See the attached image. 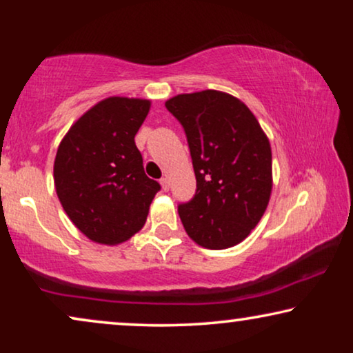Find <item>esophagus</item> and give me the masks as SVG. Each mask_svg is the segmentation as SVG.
Here are the masks:
<instances>
[{
  "label": "esophagus",
  "mask_w": 353,
  "mask_h": 353,
  "mask_svg": "<svg viewBox=\"0 0 353 353\" xmlns=\"http://www.w3.org/2000/svg\"><path fill=\"white\" fill-rule=\"evenodd\" d=\"M161 185H162V190L163 191H168V178L167 176L161 178Z\"/></svg>",
  "instance_id": "obj_1"
}]
</instances>
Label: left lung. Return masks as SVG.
<instances>
[{
	"label": "left lung",
	"instance_id": "obj_1",
	"mask_svg": "<svg viewBox=\"0 0 353 353\" xmlns=\"http://www.w3.org/2000/svg\"><path fill=\"white\" fill-rule=\"evenodd\" d=\"M183 125L196 175V194L178 205L190 238L228 249L250 234L272 194V148L248 105L223 91L178 94L165 103Z\"/></svg>",
	"mask_w": 353,
	"mask_h": 353
}]
</instances>
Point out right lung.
Here are the masks:
<instances>
[{"label":"right lung","mask_w":353,"mask_h":353,"mask_svg":"<svg viewBox=\"0 0 353 353\" xmlns=\"http://www.w3.org/2000/svg\"><path fill=\"white\" fill-rule=\"evenodd\" d=\"M151 101L112 96L72 125L57 148L54 186L65 214L86 238L120 244L144 226L161 190L134 144Z\"/></svg>","instance_id":"obj_1"}]
</instances>
